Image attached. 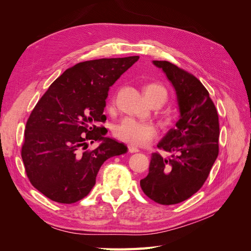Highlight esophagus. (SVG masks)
<instances>
[{"label":"esophagus","mask_w":251,"mask_h":251,"mask_svg":"<svg viewBox=\"0 0 251 251\" xmlns=\"http://www.w3.org/2000/svg\"><path fill=\"white\" fill-rule=\"evenodd\" d=\"M127 150H128V151H130V153H137V151H139L138 148L131 146V144H130V146H127Z\"/></svg>","instance_id":"34e87169"}]
</instances>
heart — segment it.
Returning <instances> with one entry per match:
<instances>
[{"label": "heart", "mask_w": 251, "mask_h": 251, "mask_svg": "<svg viewBox=\"0 0 251 251\" xmlns=\"http://www.w3.org/2000/svg\"><path fill=\"white\" fill-rule=\"evenodd\" d=\"M144 95L150 103L162 102L168 100L169 92L166 88L158 82H151L143 88ZM114 100H112V104ZM114 135L121 141L131 146H147L157 136V127L151 123L136 120L133 118H125L114 127Z\"/></svg>", "instance_id": "obj_1"}]
</instances>
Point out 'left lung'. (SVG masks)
Instances as JSON below:
<instances>
[{"label": "left lung", "instance_id": "obj_1", "mask_svg": "<svg viewBox=\"0 0 251 251\" xmlns=\"http://www.w3.org/2000/svg\"><path fill=\"white\" fill-rule=\"evenodd\" d=\"M153 63L176 90L180 118L157 146L172 157L151 154L149 174L140 186L150 199L172 205L191 198L206 181L219 154V117L198 78L166 60Z\"/></svg>", "mask_w": 251, "mask_h": 251}]
</instances>
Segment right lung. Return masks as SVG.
<instances>
[{
    "instance_id": "add662e5",
    "label": "right lung",
    "mask_w": 251,
    "mask_h": 251,
    "mask_svg": "<svg viewBox=\"0 0 251 251\" xmlns=\"http://www.w3.org/2000/svg\"><path fill=\"white\" fill-rule=\"evenodd\" d=\"M139 56L100 58L67 69L51 83L27 120L22 159L27 177L52 201L75 203L91 192L107 159L125 154L100 124L109 88ZM100 142L94 150L88 142Z\"/></svg>"
}]
</instances>
